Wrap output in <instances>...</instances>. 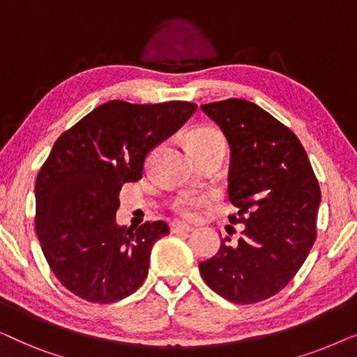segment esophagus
Segmentation results:
<instances>
[{
  "instance_id": "obj_1",
  "label": "esophagus",
  "mask_w": 357,
  "mask_h": 357,
  "mask_svg": "<svg viewBox=\"0 0 357 357\" xmlns=\"http://www.w3.org/2000/svg\"><path fill=\"white\" fill-rule=\"evenodd\" d=\"M170 231H172L174 234H190V232H193L195 229L192 226H187V224L174 222L172 226H170Z\"/></svg>"
}]
</instances>
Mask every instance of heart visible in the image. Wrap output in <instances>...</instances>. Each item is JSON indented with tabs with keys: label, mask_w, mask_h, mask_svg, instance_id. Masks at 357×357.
<instances>
[{
	"label": "heart",
	"mask_w": 357,
	"mask_h": 357,
	"mask_svg": "<svg viewBox=\"0 0 357 357\" xmlns=\"http://www.w3.org/2000/svg\"><path fill=\"white\" fill-rule=\"evenodd\" d=\"M216 144H224V136L213 126H198L190 131L188 135V148L192 153L211 148ZM208 203V197H197V195H182L174 203L175 211L182 214L183 218H195L204 204Z\"/></svg>",
	"instance_id": "heart-1"
}]
</instances>
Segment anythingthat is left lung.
<instances>
[{
  "label": "left lung",
  "instance_id": "1",
  "mask_svg": "<svg viewBox=\"0 0 357 357\" xmlns=\"http://www.w3.org/2000/svg\"><path fill=\"white\" fill-rule=\"evenodd\" d=\"M222 130L229 148V199L243 224L237 245L199 263L203 280L236 304L275 296L305 261L317 237L320 187L304 146L292 131L253 102L227 99L202 105Z\"/></svg>",
  "mask_w": 357,
  "mask_h": 357
}]
</instances>
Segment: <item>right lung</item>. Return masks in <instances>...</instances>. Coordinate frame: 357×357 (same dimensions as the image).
<instances>
[{
  "mask_svg": "<svg viewBox=\"0 0 357 357\" xmlns=\"http://www.w3.org/2000/svg\"><path fill=\"white\" fill-rule=\"evenodd\" d=\"M197 110L192 102L102 104L65 131L36 182V231L58 281L81 299L110 304L148 276L164 221L119 226L120 190L138 182L148 154Z\"/></svg>",
  "mask_w": 357,
  "mask_h": 357,
  "instance_id": "1",
  "label": "right lung"
}]
</instances>
